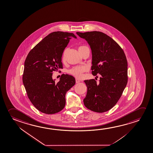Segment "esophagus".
Segmentation results:
<instances>
[{
	"mask_svg": "<svg viewBox=\"0 0 153 153\" xmlns=\"http://www.w3.org/2000/svg\"><path fill=\"white\" fill-rule=\"evenodd\" d=\"M79 82H80V80L76 78V83H79Z\"/></svg>",
	"mask_w": 153,
	"mask_h": 153,
	"instance_id": "obj_1",
	"label": "esophagus"
}]
</instances>
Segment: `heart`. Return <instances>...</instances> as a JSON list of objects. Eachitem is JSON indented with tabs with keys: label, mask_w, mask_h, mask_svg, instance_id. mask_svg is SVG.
Listing matches in <instances>:
<instances>
[{
	"label": "heart",
	"mask_w": 153,
	"mask_h": 153,
	"mask_svg": "<svg viewBox=\"0 0 153 153\" xmlns=\"http://www.w3.org/2000/svg\"><path fill=\"white\" fill-rule=\"evenodd\" d=\"M85 47H86L84 46V45L80 46L78 47V50L80 51V50H82ZM66 52H67V49L65 50L63 52L62 56V61H64L65 59V54H66ZM86 71H87V68L85 66H76V67H73V68L70 69L69 71V73L73 76L78 78H80L82 77L83 73Z\"/></svg>",
	"instance_id": "1"
}]
</instances>
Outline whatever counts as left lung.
Instances as JSON below:
<instances>
[{
	"instance_id": "1",
	"label": "left lung",
	"mask_w": 153,
	"mask_h": 153,
	"mask_svg": "<svg viewBox=\"0 0 153 153\" xmlns=\"http://www.w3.org/2000/svg\"><path fill=\"white\" fill-rule=\"evenodd\" d=\"M76 33L90 45L92 74L101 76L99 82L94 79L84 80L87 91L84 104L94 112L108 111L118 102L127 84L128 64L125 52L114 40L101 32Z\"/></svg>"
}]
</instances>
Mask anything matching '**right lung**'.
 Here are the masks:
<instances>
[{
	"label": "right lung",
	"mask_w": 153,
	"mask_h": 153,
	"mask_svg": "<svg viewBox=\"0 0 153 153\" xmlns=\"http://www.w3.org/2000/svg\"><path fill=\"white\" fill-rule=\"evenodd\" d=\"M74 34L61 31L51 33L29 52L24 62L23 82L28 99L38 110L52 114L66 104L65 95L75 84L73 76L62 74L58 82L52 72L62 69L61 57Z\"/></svg>",
	"instance_id": "obj_1"
}]
</instances>
